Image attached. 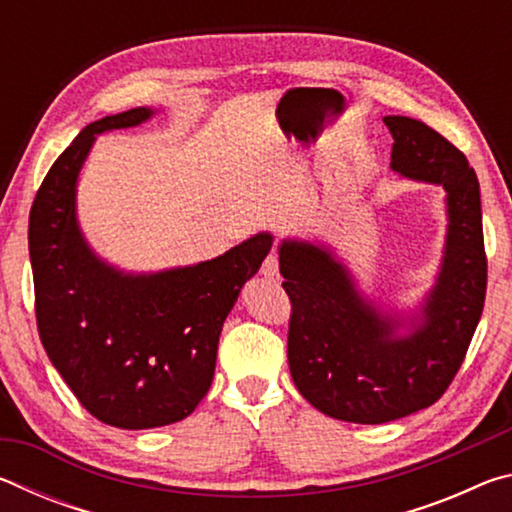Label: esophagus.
Listing matches in <instances>:
<instances>
[{"label":"esophagus","mask_w":512,"mask_h":512,"mask_svg":"<svg viewBox=\"0 0 512 512\" xmlns=\"http://www.w3.org/2000/svg\"><path fill=\"white\" fill-rule=\"evenodd\" d=\"M262 275L268 277V280H277V277H280V259H277L275 253L266 255L262 262Z\"/></svg>","instance_id":"esophagus-1"}]
</instances>
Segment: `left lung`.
<instances>
[{
  "mask_svg": "<svg viewBox=\"0 0 512 512\" xmlns=\"http://www.w3.org/2000/svg\"><path fill=\"white\" fill-rule=\"evenodd\" d=\"M391 169L443 185L447 241L436 287L420 316L404 323L379 314L354 287L332 250L309 241L280 244L282 287L291 300L289 368L305 400L329 418L381 424L440 400L479 325L488 259L479 180L465 155L418 119L388 115Z\"/></svg>",
  "mask_w": 512,
  "mask_h": 512,
  "instance_id": "8db88e82",
  "label": "left lung"
}]
</instances>
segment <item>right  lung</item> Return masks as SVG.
Listing matches in <instances>:
<instances>
[{
	"label": "right lung",
	"instance_id": "obj_1",
	"mask_svg": "<svg viewBox=\"0 0 512 512\" xmlns=\"http://www.w3.org/2000/svg\"><path fill=\"white\" fill-rule=\"evenodd\" d=\"M151 108L92 121L58 155L29 216L40 341L85 411L119 429L187 418L210 391L223 320L273 246L268 232L207 262L151 275L94 255L76 221V180L99 133Z\"/></svg>",
	"mask_w": 512,
	"mask_h": 512
}]
</instances>
